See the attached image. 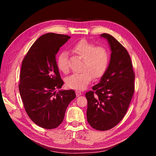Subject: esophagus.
I'll use <instances>...</instances> for the list:
<instances>
[{"label":"esophagus","instance_id":"esophagus-1","mask_svg":"<svg viewBox=\"0 0 156 156\" xmlns=\"http://www.w3.org/2000/svg\"><path fill=\"white\" fill-rule=\"evenodd\" d=\"M75 93H76V96H79L80 95H81V94H82V93H81V92L78 91V90L75 91Z\"/></svg>","mask_w":156,"mask_h":156}]
</instances>
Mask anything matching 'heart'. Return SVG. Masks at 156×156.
<instances>
[{
    "label": "heart",
    "mask_w": 156,
    "mask_h": 156,
    "mask_svg": "<svg viewBox=\"0 0 156 156\" xmlns=\"http://www.w3.org/2000/svg\"><path fill=\"white\" fill-rule=\"evenodd\" d=\"M72 51L83 60L81 72L73 73L66 79V86L75 90H83L94 79L102 77L106 73L110 62L108 50L103 46H97L86 40L79 41L75 44ZM57 67L61 72H69L68 55L62 52L56 58Z\"/></svg>",
    "instance_id": "heart-1"
}]
</instances>
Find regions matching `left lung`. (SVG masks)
<instances>
[{
    "mask_svg": "<svg viewBox=\"0 0 156 156\" xmlns=\"http://www.w3.org/2000/svg\"><path fill=\"white\" fill-rule=\"evenodd\" d=\"M111 49L110 64L100 82L87 92V121L94 129H111L122 120L135 92V72L128 52L114 37L102 34Z\"/></svg>",
    "mask_w": 156,
    "mask_h": 156,
    "instance_id": "1",
    "label": "left lung"
}]
</instances>
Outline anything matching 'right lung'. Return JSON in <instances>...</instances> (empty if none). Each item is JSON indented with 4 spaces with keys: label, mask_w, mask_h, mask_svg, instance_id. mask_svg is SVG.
I'll return each mask as SVG.
<instances>
[{
    "label": "right lung",
    "mask_w": 156,
    "mask_h": 156,
    "mask_svg": "<svg viewBox=\"0 0 156 156\" xmlns=\"http://www.w3.org/2000/svg\"><path fill=\"white\" fill-rule=\"evenodd\" d=\"M68 35L48 33L33 44L22 61L19 90L26 112L32 122L51 129L62 123L66 110L76 97L73 90H60L64 81L56 61Z\"/></svg>",
    "instance_id": "right-lung-1"
}]
</instances>
